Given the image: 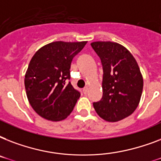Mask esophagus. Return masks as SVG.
Instances as JSON below:
<instances>
[{"label":"esophagus","mask_w":161,"mask_h":161,"mask_svg":"<svg viewBox=\"0 0 161 161\" xmlns=\"http://www.w3.org/2000/svg\"><path fill=\"white\" fill-rule=\"evenodd\" d=\"M83 93H88V87H85V88H83Z\"/></svg>","instance_id":"34e87169"}]
</instances>
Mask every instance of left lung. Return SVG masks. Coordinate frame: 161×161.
Listing matches in <instances>:
<instances>
[{"instance_id":"obj_1","label":"left lung","mask_w":161,"mask_h":161,"mask_svg":"<svg viewBox=\"0 0 161 161\" xmlns=\"http://www.w3.org/2000/svg\"><path fill=\"white\" fill-rule=\"evenodd\" d=\"M91 46L103 66V97L94 102L99 117L117 122L130 114L139 105L143 78L138 63L125 47L113 42H94Z\"/></svg>"}]
</instances>
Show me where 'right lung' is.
Returning a JSON list of instances; mask_svg holds the SVG:
<instances>
[{
    "instance_id": "1",
    "label": "right lung",
    "mask_w": 161,
    "mask_h": 161,
    "mask_svg": "<svg viewBox=\"0 0 161 161\" xmlns=\"http://www.w3.org/2000/svg\"><path fill=\"white\" fill-rule=\"evenodd\" d=\"M86 43L53 42L41 47L31 59L25 88L29 103L41 117L60 121L73 111L80 92L68 83L71 63Z\"/></svg>"
}]
</instances>
